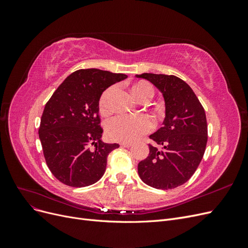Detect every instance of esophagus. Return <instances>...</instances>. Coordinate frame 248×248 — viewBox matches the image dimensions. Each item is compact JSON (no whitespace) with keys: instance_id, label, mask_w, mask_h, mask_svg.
<instances>
[{"instance_id":"34e87169","label":"esophagus","mask_w":248,"mask_h":248,"mask_svg":"<svg viewBox=\"0 0 248 248\" xmlns=\"http://www.w3.org/2000/svg\"><path fill=\"white\" fill-rule=\"evenodd\" d=\"M120 146L124 147V148H130L132 146V142H128V141H122L120 142Z\"/></svg>"}]
</instances>
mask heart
Returning <instances> with one entry per match:
<instances>
[{
  "label": "heart",
  "instance_id": "b5f03b06",
  "mask_svg": "<svg viewBox=\"0 0 248 248\" xmlns=\"http://www.w3.org/2000/svg\"><path fill=\"white\" fill-rule=\"evenodd\" d=\"M115 91L114 87L108 88L101 95L99 100V111L101 115L110 112V98ZM132 93L139 100L153 95V88L146 81H140L132 86ZM153 128V122L147 115L128 116L119 115L108 120L106 130L108 139L118 141H134L145 136Z\"/></svg>",
  "mask_w": 248,
  "mask_h": 248
}]
</instances>
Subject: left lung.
<instances>
[{
    "mask_svg": "<svg viewBox=\"0 0 248 248\" xmlns=\"http://www.w3.org/2000/svg\"><path fill=\"white\" fill-rule=\"evenodd\" d=\"M139 78L149 80L164 99L166 118L162 127L150 139V153L139 163L141 181L156 189H172L188 181L204 156L208 127L204 108L184 80L175 76L142 73Z\"/></svg>",
    "mask_w": 248,
    "mask_h": 248,
    "instance_id": "8db88e82",
    "label": "left lung"
}]
</instances>
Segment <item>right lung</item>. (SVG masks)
Returning a JSON list of instances; mask_svg holds the SVG:
<instances>
[{
    "instance_id": "obj_1",
    "label": "right lung",
    "mask_w": 248,
    "mask_h": 248,
    "mask_svg": "<svg viewBox=\"0 0 248 248\" xmlns=\"http://www.w3.org/2000/svg\"><path fill=\"white\" fill-rule=\"evenodd\" d=\"M126 78L79 69L66 78L46 104L38 133L47 167L60 182L85 187L103 176L108 156L119 145L100 140L99 100L103 91Z\"/></svg>"
}]
</instances>
